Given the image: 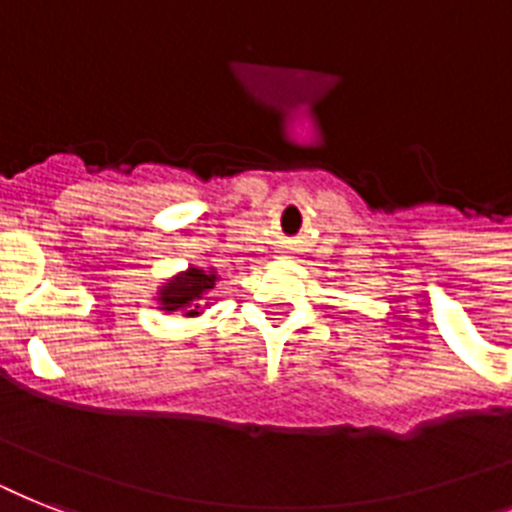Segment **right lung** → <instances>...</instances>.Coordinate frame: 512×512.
<instances>
[{
  "label": "right lung",
  "mask_w": 512,
  "mask_h": 512,
  "mask_svg": "<svg viewBox=\"0 0 512 512\" xmlns=\"http://www.w3.org/2000/svg\"><path fill=\"white\" fill-rule=\"evenodd\" d=\"M215 281H218V273L213 268H189L178 273V276L170 278L168 284H162L160 292H157L160 310H165V313L184 310V315H199V307H202L199 302L213 289Z\"/></svg>",
  "instance_id": "1"
}]
</instances>
